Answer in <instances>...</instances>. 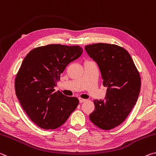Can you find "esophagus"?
<instances>
[{"label":"esophagus","instance_id":"obj_1","mask_svg":"<svg viewBox=\"0 0 156 156\" xmlns=\"http://www.w3.org/2000/svg\"><path fill=\"white\" fill-rule=\"evenodd\" d=\"M86 101V99H84L82 98H80V103H83V102H85Z\"/></svg>","mask_w":156,"mask_h":156}]
</instances>
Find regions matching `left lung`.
<instances>
[{
  "instance_id": "8db88e82",
  "label": "left lung",
  "mask_w": 156,
  "mask_h": 156,
  "mask_svg": "<svg viewBox=\"0 0 156 156\" xmlns=\"http://www.w3.org/2000/svg\"><path fill=\"white\" fill-rule=\"evenodd\" d=\"M89 57L98 65L107 87L104 100H94L95 110L89 118L99 128L111 130L123 122L138 98L141 79L129 53L108 43L86 45Z\"/></svg>"
}]
</instances>
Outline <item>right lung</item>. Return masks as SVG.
I'll return each mask as SVG.
<instances>
[{"label": "right lung", "instance_id": "obj_1", "mask_svg": "<svg viewBox=\"0 0 156 156\" xmlns=\"http://www.w3.org/2000/svg\"><path fill=\"white\" fill-rule=\"evenodd\" d=\"M83 52L79 45L50 44L36 48L23 61L16 79L15 91L30 119L44 129H55L67 120L79 104L55 87L69 63Z\"/></svg>", "mask_w": 156, "mask_h": 156}]
</instances>
